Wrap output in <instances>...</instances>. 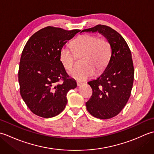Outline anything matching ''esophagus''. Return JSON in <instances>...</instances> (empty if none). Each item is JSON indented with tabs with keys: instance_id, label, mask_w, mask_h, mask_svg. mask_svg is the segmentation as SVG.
<instances>
[{
	"instance_id": "obj_1",
	"label": "esophagus",
	"mask_w": 154,
	"mask_h": 154,
	"mask_svg": "<svg viewBox=\"0 0 154 154\" xmlns=\"http://www.w3.org/2000/svg\"><path fill=\"white\" fill-rule=\"evenodd\" d=\"M77 85H78V86H80V85H81L83 84V83H82V82H81V81H77Z\"/></svg>"
}]
</instances>
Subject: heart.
<instances>
[{
    "label": "heart",
    "instance_id": "1",
    "mask_svg": "<svg viewBox=\"0 0 154 154\" xmlns=\"http://www.w3.org/2000/svg\"><path fill=\"white\" fill-rule=\"evenodd\" d=\"M74 51L67 46L60 51V60L67 70L73 67L77 55H85L83 67H75L69 72L71 77L79 81H85L92 77L95 69L99 72L106 66L111 54L110 45L105 39H99L95 35H83L72 42Z\"/></svg>",
    "mask_w": 154,
    "mask_h": 154
}]
</instances>
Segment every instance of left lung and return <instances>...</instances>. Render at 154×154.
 <instances>
[{"label":"left lung","mask_w":154,"mask_h":154,"mask_svg":"<svg viewBox=\"0 0 154 154\" xmlns=\"http://www.w3.org/2000/svg\"><path fill=\"white\" fill-rule=\"evenodd\" d=\"M84 32H99L110 45L111 55L106 69L96 79L88 82L93 94L86 103L91 115L109 119L119 114L131 94L134 75L131 51L122 35L106 26L97 25L81 31Z\"/></svg>","instance_id":"1"}]
</instances>
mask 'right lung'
<instances>
[{
	"mask_svg": "<svg viewBox=\"0 0 154 154\" xmlns=\"http://www.w3.org/2000/svg\"><path fill=\"white\" fill-rule=\"evenodd\" d=\"M79 30L48 26L32 35L22 51L18 70L20 94L34 114L58 115L67 103V93L77 87L60 60L61 49Z\"/></svg>",
	"mask_w": 154,
	"mask_h": 154,
	"instance_id": "obj_1",
	"label": "right lung"
}]
</instances>
